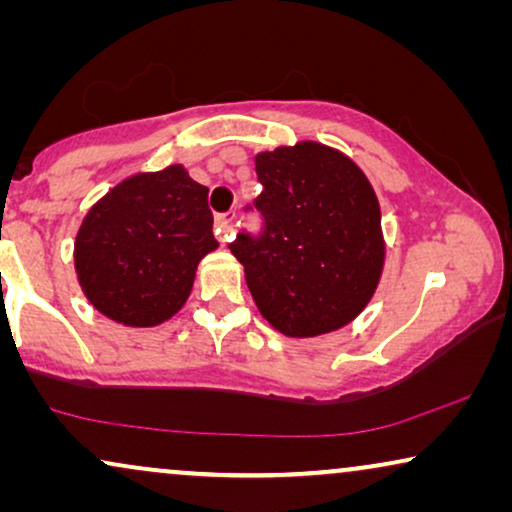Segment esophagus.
Segmentation results:
<instances>
[{"mask_svg":"<svg viewBox=\"0 0 512 512\" xmlns=\"http://www.w3.org/2000/svg\"><path fill=\"white\" fill-rule=\"evenodd\" d=\"M233 219H235V212H223V214H216V237H219V242H228L230 237H233Z\"/></svg>","mask_w":512,"mask_h":512,"instance_id":"1","label":"esophagus"}]
</instances>
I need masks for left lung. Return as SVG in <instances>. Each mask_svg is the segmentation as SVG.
<instances>
[{"label": "left lung", "instance_id": "left-lung-1", "mask_svg": "<svg viewBox=\"0 0 512 512\" xmlns=\"http://www.w3.org/2000/svg\"><path fill=\"white\" fill-rule=\"evenodd\" d=\"M263 191L244 212L261 230L228 244L258 310L279 333L314 338L345 326L373 298L384 263L380 205L366 174L317 142L256 156Z\"/></svg>", "mask_w": 512, "mask_h": 512}]
</instances>
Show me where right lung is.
Wrapping results in <instances>:
<instances>
[{
  "label": "right lung",
  "mask_w": 512,
  "mask_h": 512,
  "mask_svg": "<svg viewBox=\"0 0 512 512\" xmlns=\"http://www.w3.org/2000/svg\"><path fill=\"white\" fill-rule=\"evenodd\" d=\"M207 193L181 165L111 188L76 235V275L90 303L125 326L170 319L200 258L216 249Z\"/></svg>",
  "instance_id": "obj_1"
}]
</instances>
